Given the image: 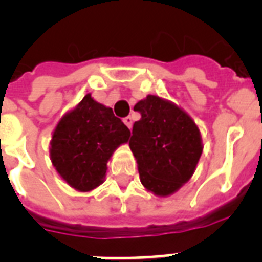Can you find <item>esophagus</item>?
Masks as SVG:
<instances>
[{"label": "esophagus", "instance_id": "34e87169", "mask_svg": "<svg viewBox=\"0 0 262 262\" xmlns=\"http://www.w3.org/2000/svg\"><path fill=\"white\" fill-rule=\"evenodd\" d=\"M123 122H125V125H126L129 129H132V126H133V118H132L130 115L126 117V118H123Z\"/></svg>", "mask_w": 262, "mask_h": 262}]
</instances>
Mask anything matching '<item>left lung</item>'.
<instances>
[{"instance_id":"8db88e82","label":"left lung","mask_w":262,"mask_h":262,"mask_svg":"<svg viewBox=\"0 0 262 262\" xmlns=\"http://www.w3.org/2000/svg\"><path fill=\"white\" fill-rule=\"evenodd\" d=\"M141 119L129 141L137 160L140 181L148 191L167 197L194 174L203 154L199 126L186 111L156 95L136 103Z\"/></svg>"}]
</instances>
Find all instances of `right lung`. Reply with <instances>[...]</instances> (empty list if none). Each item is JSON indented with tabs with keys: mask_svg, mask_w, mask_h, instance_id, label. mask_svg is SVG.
I'll return each mask as SVG.
<instances>
[{
	"mask_svg": "<svg viewBox=\"0 0 262 262\" xmlns=\"http://www.w3.org/2000/svg\"><path fill=\"white\" fill-rule=\"evenodd\" d=\"M129 137L130 130L113 108L87 94L57 123L50 140L51 163L69 186L87 193L104 182L108 160Z\"/></svg>",
	"mask_w": 262,
	"mask_h": 262,
	"instance_id": "obj_1",
	"label": "right lung"
}]
</instances>
